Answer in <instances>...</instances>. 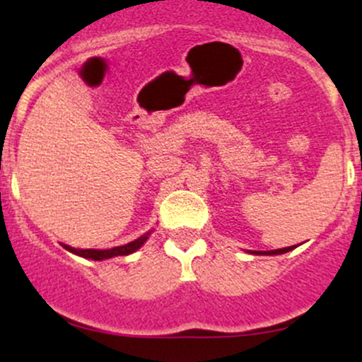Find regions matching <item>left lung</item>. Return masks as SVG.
Wrapping results in <instances>:
<instances>
[{
  "mask_svg": "<svg viewBox=\"0 0 362 362\" xmlns=\"http://www.w3.org/2000/svg\"><path fill=\"white\" fill-rule=\"evenodd\" d=\"M296 247V245H293V247H286V248H279V250H271V252H253V253H257V255H262V253H264V255H279V253H286V252H289V250H293V248Z\"/></svg>",
  "mask_w": 362,
  "mask_h": 362,
  "instance_id": "obj_1",
  "label": "left lung"
}]
</instances>
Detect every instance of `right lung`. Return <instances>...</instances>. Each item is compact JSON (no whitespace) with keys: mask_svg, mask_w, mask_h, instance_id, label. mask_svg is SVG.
Here are the masks:
<instances>
[{"mask_svg":"<svg viewBox=\"0 0 362 362\" xmlns=\"http://www.w3.org/2000/svg\"><path fill=\"white\" fill-rule=\"evenodd\" d=\"M148 235H143L141 238L134 240V242L127 243V245H122V247H114L110 248V250H95V248H86V250H81V248H73L69 247V245H64L66 250L76 253V255L80 257H85V259H91V260H103V259H110V257H119V255H129V253L136 252L138 248L143 245L144 242L148 240Z\"/></svg>","mask_w":362,"mask_h":362,"instance_id":"obj_1","label":"right lung"}]
</instances>
